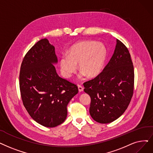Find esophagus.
<instances>
[{
	"instance_id": "34e87169",
	"label": "esophagus",
	"mask_w": 153,
	"mask_h": 153,
	"mask_svg": "<svg viewBox=\"0 0 153 153\" xmlns=\"http://www.w3.org/2000/svg\"><path fill=\"white\" fill-rule=\"evenodd\" d=\"M77 87H78V89H79V92H82V91H83L84 88H83V87H82V85L78 84V85H77Z\"/></svg>"
}]
</instances>
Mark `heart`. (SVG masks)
I'll use <instances>...</instances> for the list:
<instances>
[{
	"instance_id": "heart-1",
	"label": "heart",
	"mask_w": 153,
	"mask_h": 153,
	"mask_svg": "<svg viewBox=\"0 0 153 153\" xmlns=\"http://www.w3.org/2000/svg\"><path fill=\"white\" fill-rule=\"evenodd\" d=\"M106 55L105 46L100 42L93 41L76 42L70 48L68 55H64L60 59L62 74L66 78L71 77L76 72L79 63L82 76L96 77L103 68Z\"/></svg>"
}]
</instances>
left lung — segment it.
Instances as JSON below:
<instances>
[{"label": "left lung", "mask_w": 153, "mask_h": 153, "mask_svg": "<svg viewBox=\"0 0 153 153\" xmlns=\"http://www.w3.org/2000/svg\"><path fill=\"white\" fill-rule=\"evenodd\" d=\"M134 72L126 45L117 39L114 54L103 71L84 82V92L91 97L90 115L97 123L107 124L120 117L133 95Z\"/></svg>", "instance_id": "1"}]
</instances>
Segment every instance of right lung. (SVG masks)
I'll list each match as a JSON object with an SVG mask.
<instances>
[{
    "instance_id": "1",
    "label": "right lung",
    "mask_w": 153,
    "mask_h": 153,
    "mask_svg": "<svg viewBox=\"0 0 153 153\" xmlns=\"http://www.w3.org/2000/svg\"><path fill=\"white\" fill-rule=\"evenodd\" d=\"M55 48L47 39L38 41L24 56L19 74L23 104L35 121L48 128L62 124L77 86L59 77Z\"/></svg>"
}]
</instances>
